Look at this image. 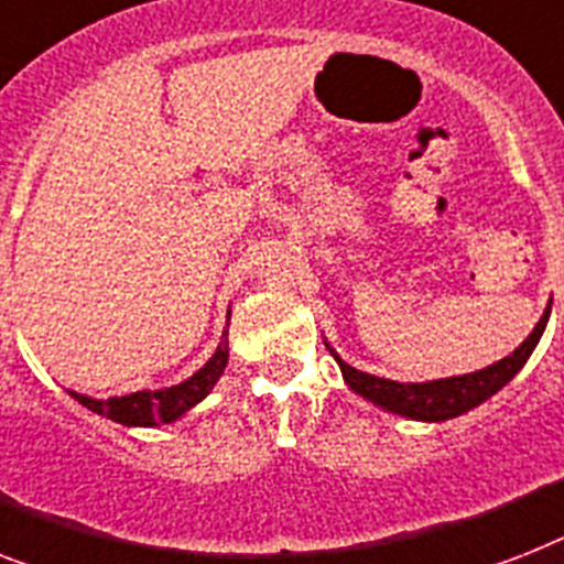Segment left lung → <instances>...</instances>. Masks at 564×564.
Instances as JSON below:
<instances>
[{"instance_id":"obj_1","label":"left lung","mask_w":564,"mask_h":564,"mask_svg":"<svg viewBox=\"0 0 564 564\" xmlns=\"http://www.w3.org/2000/svg\"><path fill=\"white\" fill-rule=\"evenodd\" d=\"M547 315H551V304L544 310V315L539 318L535 329L528 336V341L510 354L507 359L496 361L484 370H475V373H464V377L452 379H437V382H391V379L370 377V373H361V370L350 368L345 361L338 359V368L345 373V382L354 388L356 393H361L365 400L377 402L382 409L393 411V414L411 416V420H429V423H441L448 416L464 414V411L475 409L484 400H489L492 393L501 391V388L510 382L524 361L530 359L533 347L539 345V338L544 333V324H547Z\"/></svg>"}]
</instances>
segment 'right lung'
<instances>
[{
  "label": "right lung",
  "instance_id": "add662e5",
  "mask_svg": "<svg viewBox=\"0 0 564 564\" xmlns=\"http://www.w3.org/2000/svg\"><path fill=\"white\" fill-rule=\"evenodd\" d=\"M228 365V341L223 338L217 347V354L210 356L208 365L199 368L191 379H185L182 386L164 388V391H135L127 397H109V400H91L84 393L68 391L77 402H84L86 409L95 414H104L109 420L123 425H159V423H173L178 416L185 414L187 409H194L196 402L205 400L210 388L217 386L219 373Z\"/></svg>",
  "mask_w": 564,
  "mask_h": 564
}]
</instances>
